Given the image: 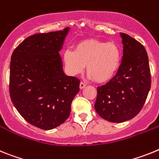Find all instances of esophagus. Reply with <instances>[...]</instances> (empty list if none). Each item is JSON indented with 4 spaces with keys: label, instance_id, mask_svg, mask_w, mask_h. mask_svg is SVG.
I'll list each match as a JSON object with an SVG mask.
<instances>
[{
    "label": "esophagus",
    "instance_id": "obj_1",
    "mask_svg": "<svg viewBox=\"0 0 159 159\" xmlns=\"http://www.w3.org/2000/svg\"><path fill=\"white\" fill-rule=\"evenodd\" d=\"M85 86H86V85H85L84 82H82V81H81V82H80V89H84Z\"/></svg>",
    "mask_w": 159,
    "mask_h": 159
}]
</instances>
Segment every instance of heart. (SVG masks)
<instances>
[{
  "label": "heart",
  "instance_id": "1",
  "mask_svg": "<svg viewBox=\"0 0 159 159\" xmlns=\"http://www.w3.org/2000/svg\"><path fill=\"white\" fill-rule=\"evenodd\" d=\"M63 61L70 75L81 74L85 66L89 79L104 83L110 81L118 71L121 51L114 42L85 40L76 45L74 51H65Z\"/></svg>",
  "mask_w": 159,
  "mask_h": 159
}]
</instances>
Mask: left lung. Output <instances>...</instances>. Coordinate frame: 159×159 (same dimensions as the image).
Masks as SVG:
<instances>
[{
	"label": "left lung",
	"mask_w": 159,
	"mask_h": 159,
	"mask_svg": "<svg viewBox=\"0 0 159 159\" xmlns=\"http://www.w3.org/2000/svg\"><path fill=\"white\" fill-rule=\"evenodd\" d=\"M123 56L118 73L98 87L94 108L103 119L123 122L143 108L151 85L148 55L140 42L121 33Z\"/></svg>",
	"instance_id": "8db88e82"
}]
</instances>
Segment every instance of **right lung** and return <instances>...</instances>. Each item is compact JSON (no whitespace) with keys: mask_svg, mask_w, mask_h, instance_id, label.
<instances>
[{"mask_svg":"<svg viewBox=\"0 0 159 159\" xmlns=\"http://www.w3.org/2000/svg\"><path fill=\"white\" fill-rule=\"evenodd\" d=\"M70 28L32 35L11 57L9 94L19 114L42 129L62 124L79 92L80 80L65 74L59 54Z\"/></svg>","mask_w":159,"mask_h":159,"instance_id":"obj_1","label":"right lung"}]
</instances>
